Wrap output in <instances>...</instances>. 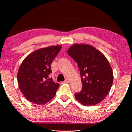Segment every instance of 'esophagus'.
Returning <instances> with one entry per match:
<instances>
[{
	"mask_svg": "<svg viewBox=\"0 0 132 132\" xmlns=\"http://www.w3.org/2000/svg\"><path fill=\"white\" fill-rule=\"evenodd\" d=\"M69 82V79H68V78H66L65 80H64V82H65V83H68Z\"/></svg>",
	"mask_w": 132,
	"mask_h": 132,
	"instance_id": "obj_1",
	"label": "esophagus"
}]
</instances>
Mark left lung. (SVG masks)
I'll use <instances>...</instances> for the list:
<instances>
[{"mask_svg": "<svg viewBox=\"0 0 132 132\" xmlns=\"http://www.w3.org/2000/svg\"><path fill=\"white\" fill-rule=\"evenodd\" d=\"M68 54L76 62L82 83L80 92L75 94L76 99L87 106L95 105L104 99L113 83V71L102 53L89 45L75 44Z\"/></svg>", "mask_w": 132, "mask_h": 132, "instance_id": "8db88e82", "label": "left lung"}]
</instances>
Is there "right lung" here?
<instances>
[{"instance_id": "1", "label": "right lung", "mask_w": 132, "mask_h": 132, "mask_svg": "<svg viewBox=\"0 0 132 132\" xmlns=\"http://www.w3.org/2000/svg\"><path fill=\"white\" fill-rule=\"evenodd\" d=\"M61 46L41 48L24 59L18 73L19 88L26 99L36 104H44L53 98L60 84L52 78L51 64L60 52Z\"/></svg>"}]
</instances>
